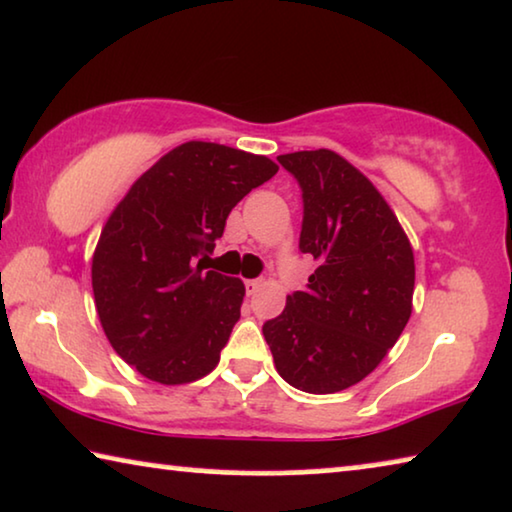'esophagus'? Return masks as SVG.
<instances>
[{
	"instance_id": "34e87169",
	"label": "esophagus",
	"mask_w": 512,
	"mask_h": 512,
	"mask_svg": "<svg viewBox=\"0 0 512 512\" xmlns=\"http://www.w3.org/2000/svg\"><path fill=\"white\" fill-rule=\"evenodd\" d=\"M244 286H247V295H256L263 288V281L261 279H249Z\"/></svg>"
}]
</instances>
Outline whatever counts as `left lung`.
<instances>
[{
    "instance_id": "8db88e82",
    "label": "left lung",
    "mask_w": 512,
    "mask_h": 512,
    "mask_svg": "<svg viewBox=\"0 0 512 512\" xmlns=\"http://www.w3.org/2000/svg\"><path fill=\"white\" fill-rule=\"evenodd\" d=\"M277 159L302 187L300 251L316 270L263 335L281 379L332 395L372 374L409 323L413 247L381 191L342 154L321 147Z\"/></svg>"
}]
</instances>
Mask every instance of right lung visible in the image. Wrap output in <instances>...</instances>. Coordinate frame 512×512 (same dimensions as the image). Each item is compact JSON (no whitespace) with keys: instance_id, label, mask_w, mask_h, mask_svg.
Returning a JSON list of instances; mask_svg holds the SVG:
<instances>
[{"instance_id":"add662e5","label":"right lung","mask_w":512,"mask_h":512,"mask_svg":"<svg viewBox=\"0 0 512 512\" xmlns=\"http://www.w3.org/2000/svg\"><path fill=\"white\" fill-rule=\"evenodd\" d=\"M279 166L263 154L189 140L147 168L110 212L92 256L101 328L145 379H203L240 318L244 284L205 270L228 214Z\"/></svg>"}]
</instances>
